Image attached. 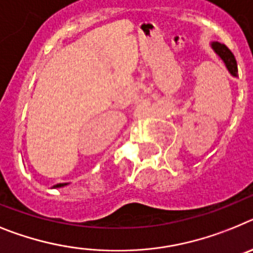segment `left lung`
<instances>
[{
  "label": "left lung",
  "instance_id": "8db88e82",
  "mask_svg": "<svg viewBox=\"0 0 253 253\" xmlns=\"http://www.w3.org/2000/svg\"><path fill=\"white\" fill-rule=\"evenodd\" d=\"M212 48H214V50L216 52V54L224 61V63H225V66H227V69L229 70L230 74H232L233 76H237V75H238V66H237L236 57H234V54L230 52L229 48L225 44L218 43V42L212 43Z\"/></svg>",
  "mask_w": 253,
  "mask_h": 253
}]
</instances>
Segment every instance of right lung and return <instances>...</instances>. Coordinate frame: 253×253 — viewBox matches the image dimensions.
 <instances>
[{
	"label": "right lung",
	"mask_w": 253,
	"mask_h": 253,
	"mask_svg": "<svg viewBox=\"0 0 253 253\" xmlns=\"http://www.w3.org/2000/svg\"><path fill=\"white\" fill-rule=\"evenodd\" d=\"M63 186H66V183H57L54 187H63Z\"/></svg>",
	"instance_id": "1"
}]
</instances>
